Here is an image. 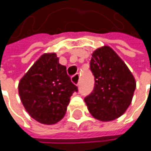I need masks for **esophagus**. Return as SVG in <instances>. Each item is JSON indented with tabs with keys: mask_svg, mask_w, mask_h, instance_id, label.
<instances>
[{
	"mask_svg": "<svg viewBox=\"0 0 151 151\" xmlns=\"http://www.w3.org/2000/svg\"><path fill=\"white\" fill-rule=\"evenodd\" d=\"M79 74L78 73H77L75 75L73 76V78H72V81H73V84H75L76 86H78V84H79Z\"/></svg>",
	"mask_w": 151,
	"mask_h": 151,
	"instance_id": "1",
	"label": "esophagus"
}]
</instances>
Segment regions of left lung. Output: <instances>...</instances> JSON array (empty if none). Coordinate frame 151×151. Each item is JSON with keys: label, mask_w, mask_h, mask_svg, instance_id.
<instances>
[{"label": "left lung", "mask_w": 151, "mask_h": 151, "mask_svg": "<svg viewBox=\"0 0 151 151\" xmlns=\"http://www.w3.org/2000/svg\"><path fill=\"white\" fill-rule=\"evenodd\" d=\"M90 69L95 82L93 92L85 98L88 110L97 120H115L125 113L132 101L136 86L135 78L109 46L93 51Z\"/></svg>", "instance_id": "obj_1"}]
</instances>
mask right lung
<instances>
[{
  "instance_id": "add662e5",
  "label": "right lung",
  "mask_w": 151,
  "mask_h": 151,
  "mask_svg": "<svg viewBox=\"0 0 151 151\" xmlns=\"http://www.w3.org/2000/svg\"><path fill=\"white\" fill-rule=\"evenodd\" d=\"M18 91L29 114L40 123L51 125L63 119L78 87L56 53H45L21 78Z\"/></svg>"
}]
</instances>
